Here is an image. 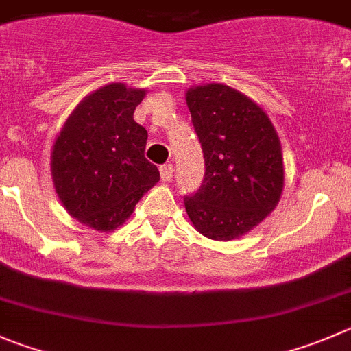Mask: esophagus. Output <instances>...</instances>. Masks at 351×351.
Instances as JSON below:
<instances>
[{
    "label": "esophagus",
    "mask_w": 351,
    "mask_h": 351,
    "mask_svg": "<svg viewBox=\"0 0 351 351\" xmlns=\"http://www.w3.org/2000/svg\"><path fill=\"white\" fill-rule=\"evenodd\" d=\"M159 171H160V180H162V182H171V178H173V166L171 165H162L159 168Z\"/></svg>",
    "instance_id": "esophagus-1"
}]
</instances>
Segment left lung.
<instances>
[{
  "mask_svg": "<svg viewBox=\"0 0 351 351\" xmlns=\"http://www.w3.org/2000/svg\"><path fill=\"white\" fill-rule=\"evenodd\" d=\"M192 124L204 154V182L185 197L199 234L234 241L253 230L279 204L284 189L282 147L256 101L220 83L189 88Z\"/></svg>",
  "mask_w": 351,
  "mask_h": 351,
  "instance_id": "1",
  "label": "left lung"
}]
</instances>
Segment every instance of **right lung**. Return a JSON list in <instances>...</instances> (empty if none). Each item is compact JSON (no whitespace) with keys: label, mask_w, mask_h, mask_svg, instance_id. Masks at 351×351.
<instances>
[{"label":"right lung","mask_w":351,"mask_h":351,"mask_svg":"<svg viewBox=\"0 0 351 351\" xmlns=\"http://www.w3.org/2000/svg\"><path fill=\"white\" fill-rule=\"evenodd\" d=\"M142 88L110 83L91 91L62 126L51 150V180L65 211L98 232L124 223L159 182L145 159L147 130L133 119Z\"/></svg>","instance_id":"1"}]
</instances>
